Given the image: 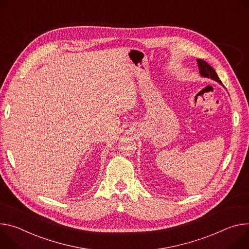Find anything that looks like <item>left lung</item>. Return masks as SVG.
Instances as JSON below:
<instances>
[{
    "label": "left lung",
    "instance_id": "1",
    "mask_svg": "<svg viewBox=\"0 0 249 249\" xmlns=\"http://www.w3.org/2000/svg\"><path fill=\"white\" fill-rule=\"evenodd\" d=\"M197 62H198V66H199V71H200V74L204 77H208V78H211L218 83H220L222 84V81L219 80L217 74L215 73V71L213 70V68L208 64L206 61L202 60V59H197Z\"/></svg>",
    "mask_w": 249,
    "mask_h": 249
}]
</instances>
